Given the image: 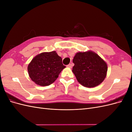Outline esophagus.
<instances>
[{
	"label": "esophagus",
	"instance_id": "esophagus-1",
	"mask_svg": "<svg viewBox=\"0 0 132 132\" xmlns=\"http://www.w3.org/2000/svg\"><path fill=\"white\" fill-rule=\"evenodd\" d=\"M73 66V63H70L69 64H68L67 65V67L68 68H71V67H72Z\"/></svg>",
	"mask_w": 132,
	"mask_h": 132
}]
</instances>
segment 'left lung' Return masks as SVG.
Returning <instances> with one entry per match:
<instances>
[{"mask_svg":"<svg viewBox=\"0 0 132 132\" xmlns=\"http://www.w3.org/2000/svg\"><path fill=\"white\" fill-rule=\"evenodd\" d=\"M72 71L78 81L86 87H94L104 80L107 71V64L95 52L91 51L79 52L75 54Z\"/></svg>","mask_w":132,"mask_h":132,"instance_id":"left-lung-1","label":"left lung"}]
</instances>
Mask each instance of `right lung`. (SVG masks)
Listing matches in <instances>:
<instances>
[{"label":"right lung","mask_w":132,"mask_h":132,"mask_svg":"<svg viewBox=\"0 0 132 132\" xmlns=\"http://www.w3.org/2000/svg\"><path fill=\"white\" fill-rule=\"evenodd\" d=\"M65 66L55 51L42 52L32 59L27 67L31 79L37 85L48 86L55 81Z\"/></svg>","instance_id":"1"}]
</instances>
